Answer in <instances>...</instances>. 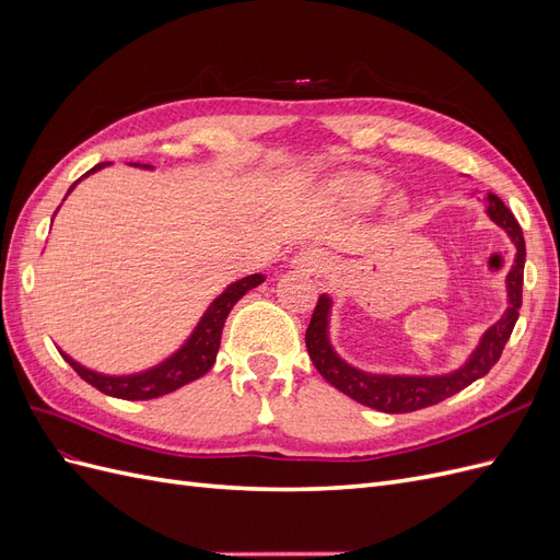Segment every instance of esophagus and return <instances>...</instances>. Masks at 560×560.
<instances>
[{
    "mask_svg": "<svg viewBox=\"0 0 560 560\" xmlns=\"http://www.w3.org/2000/svg\"><path fill=\"white\" fill-rule=\"evenodd\" d=\"M299 261H301L303 266L313 268V270L325 268V257H322V254H319L317 249H306V252H301V254H299Z\"/></svg>",
    "mask_w": 560,
    "mask_h": 560,
    "instance_id": "esophagus-1",
    "label": "esophagus"
}]
</instances>
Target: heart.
I'll use <instances>...</instances> for the list:
<instances>
[{"instance_id": "1", "label": "heart", "mask_w": 560, "mask_h": 560, "mask_svg": "<svg viewBox=\"0 0 560 560\" xmlns=\"http://www.w3.org/2000/svg\"><path fill=\"white\" fill-rule=\"evenodd\" d=\"M329 191L338 206H343L354 212H362V210L374 208L381 200V196L385 191V182L374 173H346L331 182ZM404 210H406L404 196L397 194L387 200V212L393 217L404 214Z\"/></svg>"}]
</instances>
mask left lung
<instances>
[{
  "label": "left lung",
  "mask_w": 560,
  "mask_h": 560,
  "mask_svg": "<svg viewBox=\"0 0 560 560\" xmlns=\"http://www.w3.org/2000/svg\"><path fill=\"white\" fill-rule=\"evenodd\" d=\"M486 202H488L486 214L493 219V222L510 235L512 243L516 245V259L510 273H506V303H510V306H506L504 315L495 322L493 327L486 329L479 346L469 354V360L460 369H455L451 374H442V376L366 374V371L338 358V352L334 350L329 341L331 296L322 294L317 299L311 325L306 329V348L322 378H325L329 385H334L336 389H341V393L348 395L350 399L369 406V409H376L383 413H409L453 397L455 393H460V389H465L477 378L486 376L488 371L495 366L518 319L521 292H523V266H525V241H523V231L516 222V217L495 194H488Z\"/></svg>",
  "instance_id": "obj_1"
}]
</instances>
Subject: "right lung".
I'll list each match as a JSON object with an SVG mask.
<instances>
[{"label":"right lung","mask_w":560,"mask_h":560,"mask_svg":"<svg viewBox=\"0 0 560 560\" xmlns=\"http://www.w3.org/2000/svg\"><path fill=\"white\" fill-rule=\"evenodd\" d=\"M107 165L109 163H97L83 177L103 171V167H107ZM135 165H140V163H135ZM142 167H149V171H151V165H142ZM83 177H79L70 186V191ZM70 191H67V196H70ZM264 280L266 278L261 273H254V276H247L243 280L231 282L226 290L210 303L208 311L202 313L200 322L196 325V329L191 331V336L186 338L184 346L177 352H173L171 358L163 360L161 364L151 366L147 371H140V374H128V376L97 374V371L74 362L67 352L60 350V354L83 381L91 383L93 387L100 389V393H105L109 397H118V399H156V397H163L167 393H175L177 387L191 383L200 376H206L208 371L212 369V364L217 360V352H219V343H222L224 322H226L231 308L249 290L259 287Z\"/></svg>","instance_id":"right-lung-1"}]
</instances>
